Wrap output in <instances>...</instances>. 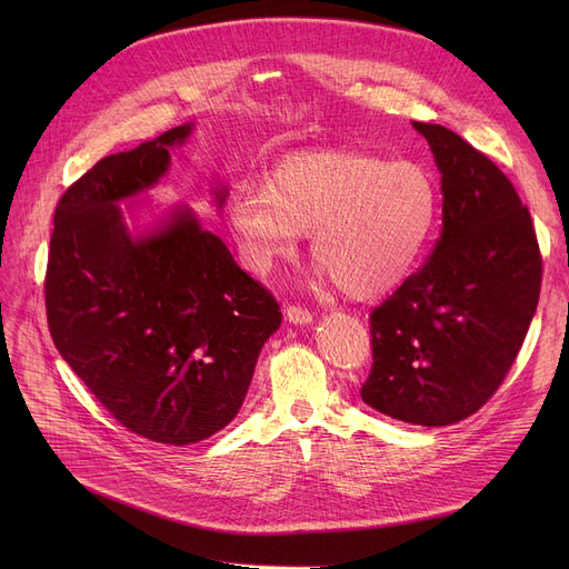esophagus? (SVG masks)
<instances>
[{
    "label": "esophagus",
    "instance_id": "1",
    "mask_svg": "<svg viewBox=\"0 0 569 569\" xmlns=\"http://www.w3.org/2000/svg\"><path fill=\"white\" fill-rule=\"evenodd\" d=\"M286 318L292 322V325H309L313 320V311H309L307 307H300V305H290L286 309Z\"/></svg>",
    "mask_w": 569,
    "mask_h": 569
}]
</instances>
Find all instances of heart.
<instances>
[{
  "label": "heart",
  "instance_id": "1",
  "mask_svg": "<svg viewBox=\"0 0 569 569\" xmlns=\"http://www.w3.org/2000/svg\"><path fill=\"white\" fill-rule=\"evenodd\" d=\"M438 204V184L422 163L309 152L279 161L262 191H237L228 223L256 274L290 258L311 229V253L337 288L376 297L399 286L420 258Z\"/></svg>",
  "mask_w": 569,
  "mask_h": 569
}]
</instances>
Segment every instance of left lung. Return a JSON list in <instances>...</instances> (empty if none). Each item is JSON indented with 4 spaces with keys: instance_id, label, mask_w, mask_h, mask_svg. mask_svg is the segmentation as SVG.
Returning a JSON list of instances; mask_svg holds the SVG:
<instances>
[{
    "instance_id": "8db88e82",
    "label": "left lung",
    "mask_w": 569,
    "mask_h": 569,
    "mask_svg": "<svg viewBox=\"0 0 569 569\" xmlns=\"http://www.w3.org/2000/svg\"><path fill=\"white\" fill-rule=\"evenodd\" d=\"M442 174V232L425 264L369 316L362 399L395 420L445 427L480 410L512 369L540 300L528 207L480 149L412 122Z\"/></svg>"
}]
</instances>
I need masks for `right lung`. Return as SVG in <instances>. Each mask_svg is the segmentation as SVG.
Returning <instances> with one entry per match:
<instances>
[{"instance_id": "right-lung-1", "label": "right lung", "mask_w": 569, "mask_h": 569, "mask_svg": "<svg viewBox=\"0 0 569 569\" xmlns=\"http://www.w3.org/2000/svg\"><path fill=\"white\" fill-rule=\"evenodd\" d=\"M189 133L174 127L76 179L54 207L43 281L59 355L119 425L166 445L232 422L281 325L274 295L189 209L147 239L122 223L114 202L152 187Z\"/></svg>"}]
</instances>
